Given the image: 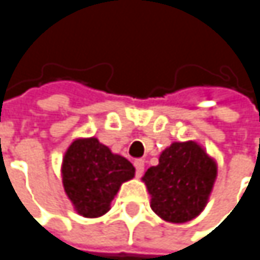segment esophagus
Returning <instances> with one entry per match:
<instances>
[{"label":"esophagus","instance_id":"34e87169","mask_svg":"<svg viewBox=\"0 0 260 260\" xmlns=\"http://www.w3.org/2000/svg\"><path fill=\"white\" fill-rule=\"evenodd\" d=\"M134 166H135V173H137V176H141L143 172H144V161H143V159H135V161H134Z\"/></svg>","mask_w":260,"mask_h":260}]
</instances>
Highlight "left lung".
Here are the masks:
<instances>
[{
	"label": "left lung",
	"mask_w": 260,
	"mask_h": 260,
	"mask_svg": "<svg viewBox=\"0 0 260 260\" xmlns=\"http://www.w3.org/2000/svg\"><path fill=\"white\" fill-rule=\"evenodd\" d=\"M217 164L196 143H173L159 155V164L143 176L152 196V209L162 220L185 223L208 203Z\"/></svg>",
	"instance_id": "1"
}]
</instances>
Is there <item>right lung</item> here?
Returning a JSON list of instances; mask_svg holds the SVG:
<instances>
[{
  "label": "right lung",
  "instance_id": "right-lung-1",
  "mask_svg": "<svg viewBox=\"0 0 260 260\" xmlns=\"http://www.w3.org/2000/svg\"><path fill=\"white\" fill-rule=\"evenodd\" d=\"M61 173L64 191L77 212L94 218L108 212L120 185L134 178L135 169L98 138H81L69 146Z\"/></svg>",
  "mask_w": 260,
  "mask_h": 260
}]
</instances>
